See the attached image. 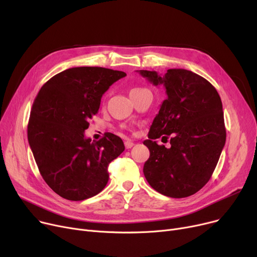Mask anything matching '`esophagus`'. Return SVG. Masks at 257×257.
<instances>
[{
  "label": "esophagus",
  "instance_id": "34e87169",
  "mask_svg": "<svg viewBox=\"0 0 257 257\" xmlns=\"http://www.w3.org/2000/svg\"><path fill=\"white\" fill-rule=\"evenodd\" d=\"M133 146H134V144H133V142H132V141L127 140V141L125 142V147H126V149H130V148H132Z\"/></svg>",
  "mask_w": 257,
  "mask_h": 257
}]
</instances>
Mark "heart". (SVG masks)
<instances>
[{
	"mask_svg": "<svg viewBox=\"0 0 257 257\" xmlns=\"http://www.w3.org/2000/svg\"><path fill=\"white\" fill-rule=\"evenodd\" d=\"M134 89H141V88H134ZM134 89H132V90H134Z\"/></svg>",
	"mask_w": 257,
	"mask_h": 257,
	"instance_id": "1",
	"label": "heart"
}]
</instances>
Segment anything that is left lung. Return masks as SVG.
I'll list each match as a JSON object with an SVG mask.
<instances>
[{
  "mask_svg": "<svg viewBox=\"0 0 257 257\" xmlns=\"http://www.w3.org/2000/svg\"><path fill=\"white\" fill-rule=\"evenodd\" d=\"M139 72L153 85H164L167 93L150 127L149 140L144 142L150 151L144 165L145 177L167 197L192 196L210 179L225 146L221 98L206 79L192 71ZM170 135V148L155 141Z\"/></svg>",
  "mask_w": 257,
  "mask_h": 257,
  "instance_id": "left-lung-1",
  "label": "left lung"
}]
</instances>
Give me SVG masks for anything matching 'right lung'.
<instances>
[{
  "mask_svg": "<svg viewBox=\"0 0 257 257\" xmlns=\"http://www.w3.org/2000/svg\"><path fill=\"white\" fill-rule=\"evenodd\" d=\"M125 76L105 67H72L40 88L30 113L28 141L44 180L60 197L82 201L106 186L108 165L125 150L124 143L112 133L91 142L84 131L105 91Z\"/></svg>",
  "mask_w": 257,
  "mask_h": 257,
  "instance_id": "obj_1",
  "label": "right lung"
}]
</instances>
